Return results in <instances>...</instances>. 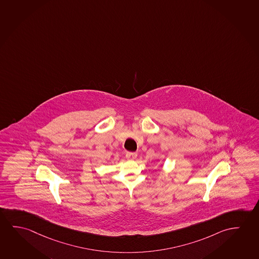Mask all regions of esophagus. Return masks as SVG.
Returning a JSON list of instances; mask_svg holds the SVG:
<instances>
[{
	"mask_svg": "<svg viewBox=\"0 0 259 259\" xmlns=\"http://www.w3.org/2000/svg\"><path fill=\"white\" fill-rule=\"evenodd\" d=\"M126 158L127 160H134L137 158V154L136 153L127 152L126 154Z\"/></svg>",
	"mask_w": 259,
	"mask_h": 259,
	"instance_id": "34e87169",
	"label": "esophagus"
}]
</instances>
